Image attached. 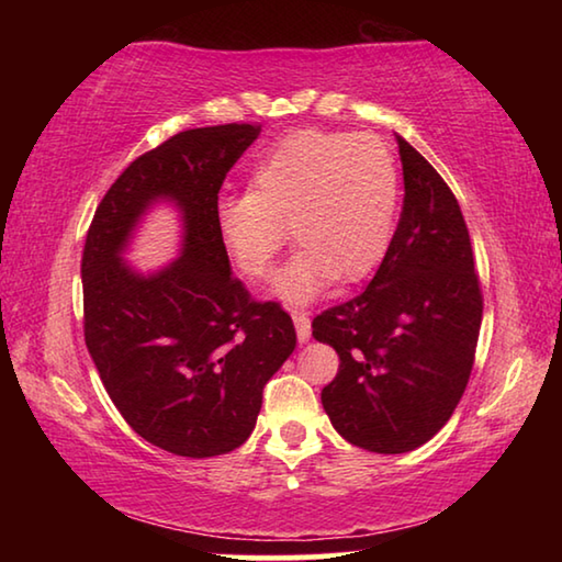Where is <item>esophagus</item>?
Segmentation results:
<instances>
[{
    "instance_id": "esophagus-1",
    "label": "esophagus",
    "mask_w": 562,
    "mask_h": 562,
    "mask_svg": "<svg viewBox=\"0 0 562 562\" xmlns=\"http://www.w3.org/2000/svg\"><path fill=\"white\" fill-rule=\"evenodd\" d=\"M292 322H294V329H297V339L304 345V341H307L310 335H312V325H310L307 312H297V310H294V312H292Z\"/></svg>"
}]
</instances>
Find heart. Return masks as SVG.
<instances>
[{
    "instance_id": "heart-1",
    "label": "heart",
    "mask_w": 562,
    "mask_h": 562,
    "mask_svg": "<svg viewBox=\"0 0 562 562\" xmlns=\"http://www.w3.org/2000/svg\"><path fill=\"white\" fill-rule=\"evenodd\" d=\"M398 170L374 136L300 128L252 168L245 195L217 203L225 252L245 278L265 280L284 245L300 247L274 280V297L310 304L331 282H359L386 258L394 240Z\"/></svg>"
}]
</instances>
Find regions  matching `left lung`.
<instances>
[{
  "label": "left lung",
  "instance_id": "8db88e82",
  "mask_svg": "<svg viewBox=\"0 0 562 562\" xmlns=\"http://www.w3.org/2000/svg\"><path fill=\"white\" fill-rule=\"evenodd\" d=\"M404 207L386 258L355 300L312 322L339 355L322 406L341 439L406 453L434 439L469 384L483 297L451 188L396 133Z\"/></svg>",
  "mask_w": 562,
  "mask_h": 562
}]
</instances>
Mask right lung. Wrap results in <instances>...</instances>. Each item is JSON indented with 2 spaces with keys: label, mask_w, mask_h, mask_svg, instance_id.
Segmentation results:
<instances>
[{
  "label": "right lung",
  "mask_w": 562,
  "mask_h": 562,
  "mask_svg": "<svg viewBox=\"0 0 562 562\" xmlns=\"http://www.w3.org/2000/svg\"><path fill=\"white\" fill-rule=\"evenodd\" d=\"M260 126L176 133L123 170L83 245V337L111 402L140 439L186 459L247 441L262 386L297 345L278 302L233 278L217 235V193ZM156 204L181 221V255L140 273L122 258Z\"/></svg>",
  "instance_id": "add662e5"
}]
</instances>
